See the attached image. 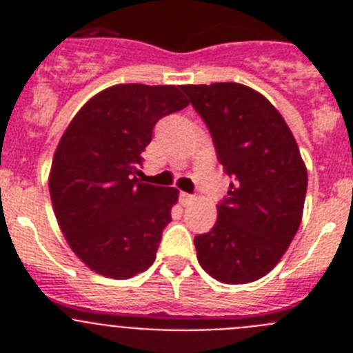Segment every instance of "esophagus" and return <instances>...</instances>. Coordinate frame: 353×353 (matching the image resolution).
I'll use <instances>...</instances> for the list:
<instances>
[{
  "instance_id": "1",
  "label": "esophagus",
  "mask_w": 353,
  "mask_h": 353,
  "mask_svg": "<svg viewBox=\"0 0 353 353\" xmlns=\"http://www.w3.org/2000/svg\"><path fill=\"white\" fill-rule=\"evenodd\" d=\"M192 199H194V196L189 194V192H180V203H182L183 207H187L189 203H192Z\"/></svg>"
}]
</instances>
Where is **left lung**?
<instances>
[{
  "instance_id": "1",
  "label": "left lung",
  "mask_w": 353,
  "mask_h": 353,
  "mask_svg": "<svg viewBox=\"0 0 353 353\" xmlns=\"http://www.w3.org/2000/svg\"><path fill=\"white\" fill-rule=\"evenodd\" d=\"M182 90L233 179L214 228L194 236L198 261L221 283L256 281L281 260L301 224L307 171L299 146L277 109L244 84Z\"/></svg>"
}]
</instances>
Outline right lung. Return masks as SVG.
Returning a JSON list of instances; mask_svg holds the SVG:
<instances>
[{
	"label": "right lung",
	"mask_w": 353,
	"mask_h": 353,
	"mask_svg": "<svg viewBox=\"0 0 353 353\" xmlns=\"http://www.w3.org/2000/svg\"><path fill=\"white\" fill-rule=\"evenodd\" d=\"M187 104L180 86L117 84L86 102L61 136L52 208L72 251L97 274L129 279L155 261L179 191L143 183L141 154L155 123Z\"/></svg>",
	"instance_id": "right-lung-1"
}]
</instances>
